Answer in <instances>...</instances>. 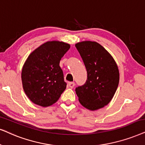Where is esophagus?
Instances as JSON below:
<instances>
[{
    "label": "esophagus",
    "instance_id": "esophagus-1",
    "mask_svg": "<svg viewBox=\"0 0 145 145\" xmlns=\"http://www.w3.org/2000/svg\"><path fill=\"white\" fill-rule=\"evenodd\" d=\"M68 85H69V87L70 88H74V86H75V82H69Z\"/></svg>",
    "mask_w": 145,
    "mask_h": 145
}]
</instances>
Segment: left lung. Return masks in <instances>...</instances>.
<instances>
[{"label":"left lung","instance_id":"1","mask_svg":"<svg viewBox=\"0 0 145 145\" xmlns=\"http://www.w3.org/2000/svg\"><path fill=\"white\" fill-rule=\"evenodd\" d=\"M76 47L88 74L85 84L76 88L79 102L89 110L102 108L111 101L118 88V65L112 56L97 42H79Z\"/></svg>","mask_w":145,"mask_h":145}]
</instances>
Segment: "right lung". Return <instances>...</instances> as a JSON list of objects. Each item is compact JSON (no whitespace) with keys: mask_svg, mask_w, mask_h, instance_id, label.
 <instances>
[{"mask_svg":"<svg viewBox=\"0 0 145 145\" xmlns=\"http://www.w3.org/2000/svg\"><path fill=\"white\" fill-rule=\"evenodd\" d=\"M70 48L63 41H47L35 49L24 63L22 84L34 104L47 107L59 100L66 88L60 60Z\"/></svg>","mask_w":145,"mask_h":145,"instance_id":"add662e5","label":"right lung"}]
</instances>
